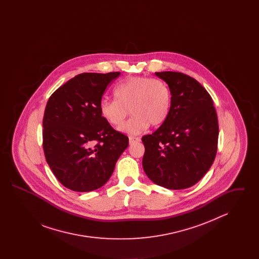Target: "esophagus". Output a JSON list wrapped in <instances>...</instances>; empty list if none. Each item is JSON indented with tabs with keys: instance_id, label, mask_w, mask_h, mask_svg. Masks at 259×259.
<instances>
[{
	"instance_id": "obj_1",
	"label": "esophagus",
	"mask_w": 259,
	"mask_h": 259,
	"mask_svg": "<svg viewBox=\"0 0 259 259\" xmlns=\"http://www.w3.org/2000/svg\"><path fill=\"white\" fill-rule=\"evenodd\" d=\"M141 141V139L139 138V137H133V136H130L129 137V143L132 145V144H134V143H137V142H140Z\"/></svg>"
}]
</instances>
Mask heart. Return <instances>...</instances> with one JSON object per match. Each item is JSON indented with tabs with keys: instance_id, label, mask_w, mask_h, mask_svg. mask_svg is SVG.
Here are the masks:
<instances>
[{
	"instance_id": "b5f03b06",
	"label": "heart",
	"mask_w": 259,
	"mask_h": 259,
	"mask_svg": "<svg viewBox=\"0 0 259 259\" xmlns=\"http://www.w3.org/2000/svg\"><path fill=\"white\" fill-rule=\"evenodd\" d=\"M115 100L103 99L99 110L102 117L112 126L123 123L129 110L133 116L119 128L123 133L138 135L148 129L160 126L171 111L172 92L160 78L130 76L114 88Z\"/></svg>"
}]
</instances>
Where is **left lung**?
<instances>
[{"label":"left lung","instance_id":"left-lung-1","mask_svg":"<svg viewBox=\"0 0 259 259\" xmlns=\"http://www.w3.org/2000/svg\"><path fill=\"white\" fill-rule=\"evenodd\" d=\"M155 74L170 87L172 105L166 121L142 138L143 168L154 184L185 189L197 184L215 158L217 111L208 91L193 77L178 72Z\"/></svg>","mask_w":259,"mask_h":259}]
</instances>
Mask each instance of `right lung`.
I'll return each mask as SVG.
<instances>
[{"mask_svg": "<svg viewBox=\"0 0 259 259\" xmlns=\"http://www.w3.org/2000/svg\"><path fill=\"white\" fill-rule=\"evenodd\" d=\"M120 74L83 73L50 96L42 119L46 159L65 187L88 192L105 185L129 145L101 115L99 105L107 87Z\"/></svg>", "mask_w": 259, "mask_h": 259, "instance_id": "right-lung-1", "label": "right lung"}]
</instances>
